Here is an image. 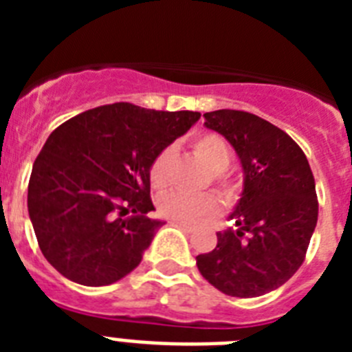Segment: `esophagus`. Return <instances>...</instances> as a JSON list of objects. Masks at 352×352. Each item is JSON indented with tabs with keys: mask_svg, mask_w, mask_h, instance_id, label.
Listing matches in <instances>:
<instances>
[{
	"mask_svg": "<svg viewBox=\"0 0 352 352\" xmlns=\"http://www.w3.org/2000/svg\"><path fill=\"white\" fill-rule=\"evenodd\" d=\"M174 223L182 227L183 231H186V232H194L195 231V227L190 226V223H186V222H174Z\"/></svg>",
	"mask_w": 352,
	"mask_h": 352,
	"instance_id": "1",
	"label": "esophagus"
}]
</instances>
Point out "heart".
I'll return each instance as SVG.
<instances>
[{
    "mask_svg": "<svg viewBox=\"0 0 352 352\" xmlns=\"http://www.w3.org/2000/svg\"><path fill=\"white\" fill-rule=\"evenodd\" d=\"M192 151L195 157L203 162L210 169V179L220 194L231 201L238 194V185L227 174V167L231 164V148L226 139L219 133L204 132L199 133L197 138L192 139ZM170 162H173V151L170 148H164L158 151L149 166L148 176L149 183L155 190H164L170 182ZM158 211L166 219L176 220V222H201L214 217L220 211L219 197L211 192L197 195H186L179 192H169L162 195L158 201Z\"/></svg>",
    "mask_w": 352,
    "mask_h": 352,
    "instance_id": "obj_1",
    "label": "heart"
}]
</instances>
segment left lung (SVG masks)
Instances as JSON below:
<instances>
[{
    "label": "left lung",
    "instance_id": "obj_1",
    "mask_svg": "<svg viewBox=\"0 0 352 352\" xmlns=\"http://www.w3.org/2000/svg\"><path fill=\"white\" fill-rule=\"evenodd\" d=\"M204 118L236 149L245 186L231 214L238 229L217 232L197 268L227 296H261L285 284L307 256L319 211L312 169L284 130L256 114L220 109Z\"/></svg>",
    "mask_w": 352,
    "mask_h": 352
}]
</instances>
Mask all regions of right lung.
Returning <instances> with one entry per match:
<instances>
[{"label": "right lung", "instance_id": "1", "mask_svg": "<svg viewBox=\"0 0 352 352\" xmlns=\"http://www.w3.org/2000/svg\"><path fill=\"white\" fill-rule=\"evenodd\" d=\"M199 118L118 102L49 135L31 170L28 211L43 257L61 275L98 287L138 268L164 223L148 219L149 166Z\"/></svg>", "mask_w": 352, "mask_h": 352}]
</instances>
